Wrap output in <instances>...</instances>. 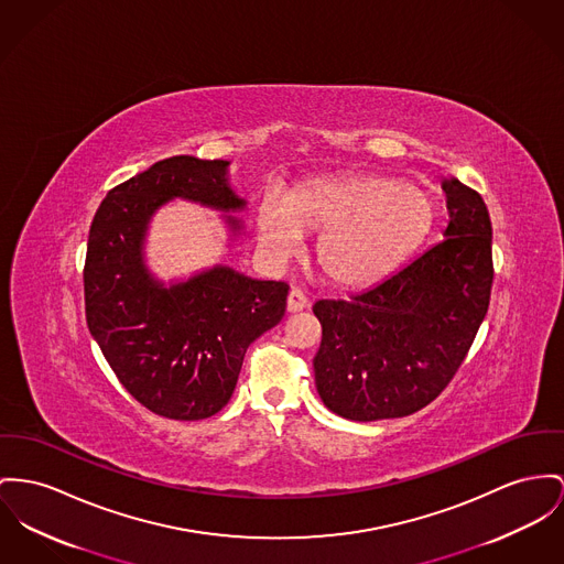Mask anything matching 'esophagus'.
Segmentation results:
<instances>
[{"label":"esophagus","mask_w":564,"mask_h":564,"mask_svg":"<svg viewBox=\"0 0 564 564\" xmlns=\"http://www.w3.org/2000/svg\"><path fill=\"white\" fill-rule=\"evenodd\" d=\"M307 307V295L301 289H291L289 293V312H300Z\"/></svg>","instance_id":"obj_1"}]
</instances>
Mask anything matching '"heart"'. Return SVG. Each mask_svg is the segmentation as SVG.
<instances>
[{"mask_svg": "<svg viewBox=\"0 0 564 564\" xmlns=\"http://www.w3.org/2000/svg\"><path fill=\"white\" fill-rule=\"evenodd\" d=\"M434 216L425 189L380 175H338L305 182L284 196L269 192L259 207V237L273 257H291L305 230H325L321 264L346 286L368 284L389 271L430 230Z\"/></svg>", "mask_w": 564, "mask_h": 564, "instance_id": "b5f03b06", "label": "heart"}]
</instances>
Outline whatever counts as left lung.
Instances as JSON below:
<instances>
[{
    "label": "left lung",
    "instance_id": "1",
    "mask_svg": "<svg viewBox=\"0 0 564 564\" xmlns=\"http://www.w3.org/2000/svg\"><path fill=\"white\" fill-rule=\"evenodd\" d=\"M451 220L441 243L350 300H318L316 389L334 413L378 421L436 400L488 314L494 261L488 207L477 189L443 184Z\"/></svg>",
    "mask_w": 564,
    "mask_h": 564
}]
</instances>
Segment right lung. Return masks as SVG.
Here are the masks:
<instances>
[{
    "label": "right lung",
    "instance_id": "1",
    "mask_svg": "<svg viewBox=\"0 0 564 564\" xmlns=\"http://www.w3.org/2000/svg\"><path fill=\"white\" fill-rule=\"evenodd\" d=\"M225 160L173 155L115 186L100 203L83 267L85 318L126 391L151 413L198 421L223 411L248 346L286 312V282L214 267L164 289L143 267L151 214L182 196L218 209L243 200L226 186ZM237 225V220H230Z\"/></svg>",
    "mask_w": 564,
    "mask_h": 564
}]
</instances>
